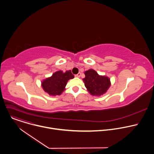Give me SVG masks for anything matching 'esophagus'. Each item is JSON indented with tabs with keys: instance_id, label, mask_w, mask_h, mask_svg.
Here are the masks:
<instances>
[{
	"instance_id": "obj_1",
	"label": "esophagus",
	"mask_w": 154,
	"mask_h": 154,
	"mask_svg": "<svg viewBox=\"0 0 154 154\" xmlns=\"http://www.w3.org/2000/svg\"><path fill=\"white\" fill-rule=\"evenodd\" d=\"M80 75H81V73L79 72L77 74L75 75V77H80Z\"/></svg>"
}]
</instances>
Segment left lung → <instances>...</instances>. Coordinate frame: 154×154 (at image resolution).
Masks as SVG:
<instances>
[{"label":"left lung","mask_w":154,"mask_h":154,"mask_svg":"<svg viewBox=\"0 0 154 154\" xmlns=\"http://www.w3.org/2000/svg\"><path fill=\"white\" fill-rule=\"evenodd\" d=\"M85 75L83 79L85 86L93 96L102 95L110 86V80L107 77L99 75L93 69L85 71Z\"/></svg>","instance_id":"left-lung-1"}]
</instances>
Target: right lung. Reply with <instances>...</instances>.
Masks as SVG:
<instances>
[{
	"label": "right lung",
	"mask_w": 154,
	"mask_h": 154,
	"mask_svg": "<svg viewBox=\"0 0 154 154\" xmlns=\"http://www.w3.org/2000/svg\"><path fill=\"white\" fill-rule=\"evenodd\" d=\"M74 77V75L72 74L71 70L64 73L61 71H57L53 74L52 77L42 81V87L45 91L49 95H60L65 90L64 88L67 82Z\"/></svg>",
	"instance_id": "right-lung-1"
}]
</instances>
